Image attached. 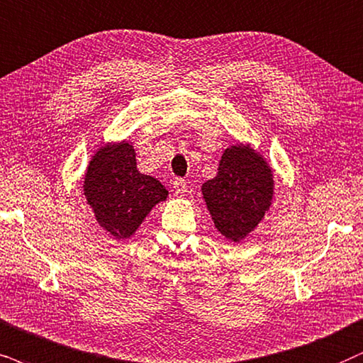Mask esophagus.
<instances>
[{
	"instance_id": "34e87169",
	"label": "esophagus",
	"mask_w": 363,
	"mask_h": 363,
	"mask_svg": "<svg viewBox=\"0 0 363 363\" xmlns=\"http://www.w3.org/2000/svg\"><path fill=\"white\" fill-rule=\"evenodd\" d=\"M172 187H174V192H176V194H184V192L187 191V182L184 181V179L179 177L172 182Z\"/></svg>"
}]
</instances>
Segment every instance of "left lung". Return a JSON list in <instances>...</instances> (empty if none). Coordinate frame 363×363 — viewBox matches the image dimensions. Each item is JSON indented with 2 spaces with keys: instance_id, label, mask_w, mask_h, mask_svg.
<instances>
[{
  "instance_id": "left-lung-1",
  "label": "left lung",
  "mask_w": 363,
  "mask_h": 363,
  "mask_svg": "<svg viewBox=\"0 0 363 363\" xmlns=\"http://www.w3.org/2000/svg\"><path fill=\"white\" fill-rule=\"evenodd\" d=\"M201 191L218 231L240 242L255 231L272 206L273 171L259 152L236 144L224 150L218 176L204 182Z\"/></svg>"
}]
</instances>
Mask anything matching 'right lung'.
Returning <instances> with one entry per match:
<instances>
[{
	"label": "right lung",
	"mask_w": 363,
	"mask_h": 363,
	"mask_svg": "<svg viewBox=\"0 0 363 363\" xmlns=\"http://www.w3.org/2000/svg\"><path fill=\"white\" fill-rule=\"evenodd\" d=\"M84 194L100 228L117 240H127L169 192L157 179L139 172L134 145L122 140L91 155Z\"/></svg>",
	"instance_id": "obj_1"
}]
</instances>
